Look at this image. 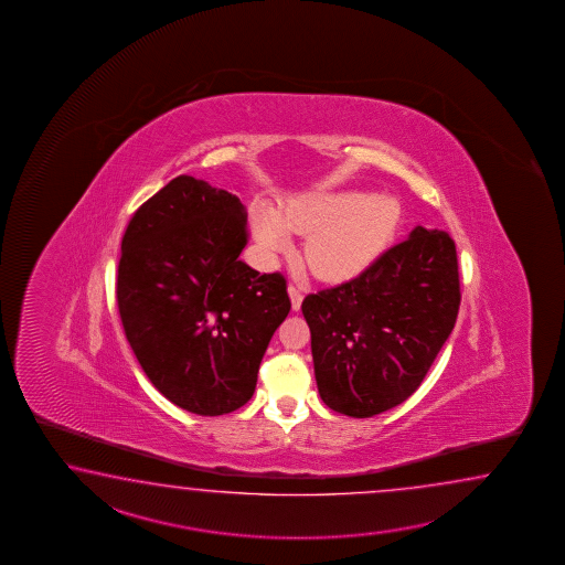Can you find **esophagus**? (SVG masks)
Returning a JSON list of instances; mask_svg holds the SVG:
<instances>
[{
  "mask_svg": "<svg viewBox=\"0 0 565 565\" xmlns=\"http://www.w3.org/2000/svg\"><path fill=\"white\" fill-rule=\"evenodd\" d=\"M288 297H290L292 311H299L300 305H302V290L297 285H288Z\"/></svg>",
  "mask_w": 565,
  "mask_h": 565,
  "instance_id": "34e87169",
  "label": "esophagus"
}]
</instances>
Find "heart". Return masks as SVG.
<instances>
[{"mask_svg":"<svg viewBox=\"0 0 565 565\" xmlns=\"http://www.w3.org/2000/svg\"><path fill=\"white\" fill-rule=\"evenodd\" d=\"M402 205L392 195L365 192L305 193L280 207L256 204L250 214L254 241L268 256L287 253L290 234H307L302 260L327 282L360 277L396 238Z\"/></svg>","mask_w":565,"mask_h":565,"instance_id":"1","label":"heart"}]
</instances>
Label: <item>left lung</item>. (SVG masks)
<instances>
[{
  "label": "left lung",
  "instance_id": "obj_1",
  "mask_svg": "<svg viewBox=\"0 0 565 565\" xmlns=\"http://www.w3.org/2000/svg\"><path fill=\"white\" fill-rule=\"evenodd\" d=\"M457 246L416 226L363 275L302 300L321 399L372 418L408 399L457 323Z\"/></svg>",
  "mask_w": 565,
  "mask_h": 565
}]
</instances>
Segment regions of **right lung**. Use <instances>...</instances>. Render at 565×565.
<instances>
[{"mask_svg": "<svg viewBox=\"0 0 565 565\" xmlns=\"http://www.w3.org/2000/svg\"><path fill=\"white\" fill-rule=\"evenodd\" d=\"M246 217L234 193L180 175L135 212L120 244L117 302L132 353L169 402L200 416L253 397L290 311L282 275L238 258Z\"/></svg>", "mask_w": 565, "mask_h": 565, "instance_id": "right-lung-1", "label": "right lung"}]
</instances>
